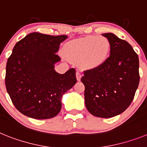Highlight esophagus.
Returning <instances> with one entry per match:
<instances>
[{"instance_id": "obj_1", "label": "esophagus", "mask_w": 147, "mask_h": 147, "mask_svg": "<svg viewBox=\"0 0 147 147\" xmlns=\"http://www.w3.org/2000/svg\"><path fill=\"white\" fill-rule=\"evenodd\" d=\"M76 80H78V81H80V80H81V77H82V74L81 73H80V71H76Z\"/></svg>"}]
</instances>
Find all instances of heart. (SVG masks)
<instances>
[{"instance_id": "obj_1", "label": "heart", "mask_w": 147, "mask_h": 147, "mask_svg": "<svg viewBox=\"0 0 147 147\" xmlns=\"http://www.w3.org/2000/svg\"><path fill=\"white\" fill-rule=\"evenodd\" d=\"M110 42L103 36H88L65 44L64 54L68 60L79 63L82 68L93 69L104 64L109 57Z\"/></svg>"}]
</instances>
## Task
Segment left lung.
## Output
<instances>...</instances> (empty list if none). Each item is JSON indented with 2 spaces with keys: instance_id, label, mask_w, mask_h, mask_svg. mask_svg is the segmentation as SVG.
<instances>
[{
  "instance_id": "left-lung-1",
  "label": "left lung",
  "mask_w": 147,
  "mask_h": 147,
  "mask_svg": "<svg viewBox=\"0 0 147 147\" xmlns=\"http://www.w3.org/2000/svg\"><path fill=\"white\" fill-rule=\"evenodd\" d=\"M110 42V57L96 68L84 71L85 102L92 115L111 118L130 105L139 85L138 56L127 41L102 34Z\"/></svg>"
}]
</instances>
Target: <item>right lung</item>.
<instances>
[{"instance_id": "obj_1", "label": "right lung", "mask_w": 147, "mask_h": 147, "mask_svg": "<svg viewBox=\"0 0 147 147\" xmlns=\"http://www.w3.org/2000/svg\"><path fill=\"white\" fill-rule=\"evenodd\" d=\"M66 35L33 32L15 44L6 67L5 84L17 110L28 117L48 119L59 113L62 95L76 83V70H54L56 53Z\"/></svg>"}]
</instances>
